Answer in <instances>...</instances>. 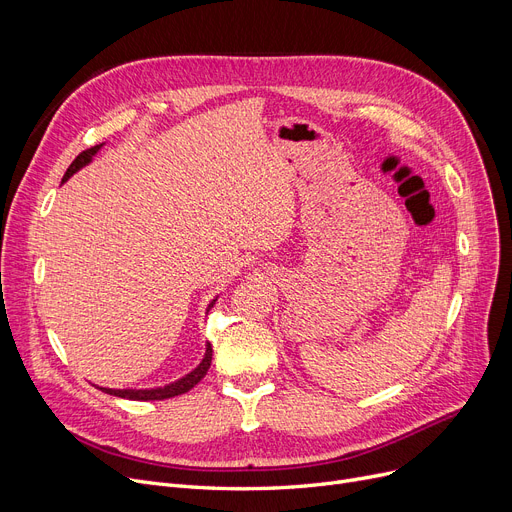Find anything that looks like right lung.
<instances>
[{"instance_id":"obj_1","label":"right lung","mask_w":512,"mask_h":512,"mask_svg":"<svg viewBox=\"0 0 512 512\" xmlns=\"http://www.w3.org/2000/svg\"><path fill=\"white\" fill-rule=\"evenodd\" d=\"M103 145L105 143L95 145V147H91V149H87L83 153H78V157L72 161L70 168L66 170L64 178H62V184L66 180H70L78 170H83L85 166H89L91 161L95 159V155L103 149ZM215 301H218V297L209 301L205 313L215 305ZM211 353H213L211 351V344L207 342L205 344V355L199 361V365L195 369L188 371V373H184L182 378H178V380H174V382H170L166 386H155V388H105V386H97V388L101 392H105V394H112V396H118V398H128V400H164V398H172V396L184 394V392H188L191 388H195L205 378V373L209 371V365H211Z\"/></svg>"}]
</instances>
